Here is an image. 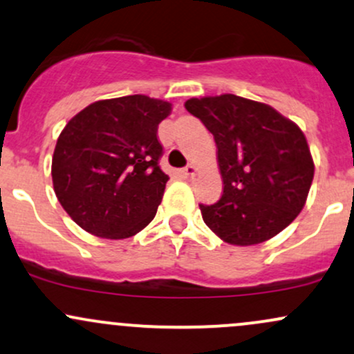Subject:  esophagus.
<instances>
[{
    "label": "esophagus",
    "instance_id": "1",
    "mask_svg": "<svg viewBox=\"0 0 354 354\" xmlns=\"http://www.w3.org/2000/svg\"><path fill=\"white\" fill-rule=\"evenodd\" d=\"M196 173V166L195 165H188L186 166V168H183L180 171V174L183 178H189V176H193V174Z\"/></svg>",
    "mask_w": 354,
    "mask_h": 354
}]
</instances>
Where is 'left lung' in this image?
Segmentation results:
<instances>
[{
    "label": "left lung",
    "mask_w": 354,
    "mask_h": 354,
    "mask_svg": "<svg viewBox=\"0 0 354 354\" xmlns=\"http://www.w3.org/2000/svg\"><path fill=\"white\" fill-rule=\"evenodd\" d=\"M213 134L223 193L200 205L209 230L230 245H255L281 234L304 208L314 178L308 139L274 107L234 94L185 102Z\"/></svg>",
    "instance_id": "left-lung-1"
}]
</instances>
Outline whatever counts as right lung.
<instances>
[{
  "label": "right lung",
  "mask_w": 354,
  "mask_h": 354,
  "mask_svg": "<svg viewBox=\"0 0 354 354\" xmlns=\"http://www.w3.org/2000/svg\"><path fill=\"white\" fill-rule=\"evenodd\" d=\"M171 104L136 94L97 100L73 115L52 158L55 195L88 234L129 239L151 223L168 174L158 166V126Z\"/></svg>",
  "instance_id": "1"
}]
</instances>
